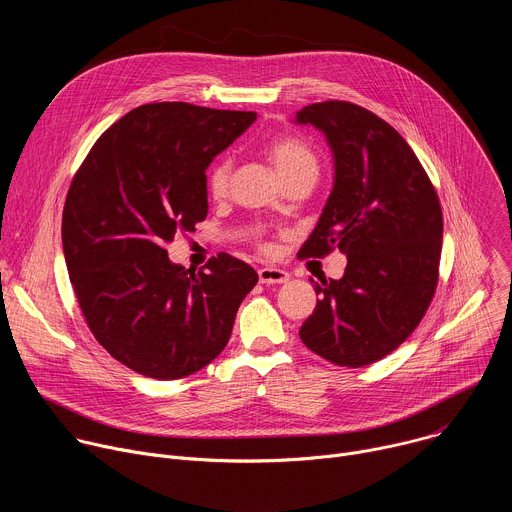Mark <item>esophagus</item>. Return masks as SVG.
I'll use <instances>...</instances> for the list:
<instances>
[{
	"label": "esophagus",
	"instance_id": "1",
	"mask_svg": "<svg viewBox=\"0 0 512 512\" xmlns=\"http://www.w3.org/2000/svg\"><path fill=\"white\" fill-rule=\"evenodd\" d=\"M257 273L261 283H285L289 279V273L277 267H261Z\"/></svg>",
	"mask_w": 512,
	"mask_h": 512
}]
</instances>
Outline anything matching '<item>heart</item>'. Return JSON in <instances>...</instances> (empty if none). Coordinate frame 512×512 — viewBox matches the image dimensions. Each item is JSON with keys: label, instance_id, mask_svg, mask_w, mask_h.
<instances>
[{"label": "heart", "instance_id": "b5f03b06", "mask_svg": "<svg viewBox=\"0 0 512 512\" xmlns=\"http://www.w3.org/2000/svg\"><path fill=\"white\" fill-rule=\"evenodd\" d=\"M265 154L269 162L279 172L281 180L306 172L316 170L318 172V158L312 152L310 145L294 135H275L267 141ZM231 170L233 164L229 158H218L206 172V190L212 198H223L229 190L231 182ZM263 247V245H261ZM265 249V247H263Z\"/></svg>", "mask_w": 512, "mask_h": 512}]
</instances>
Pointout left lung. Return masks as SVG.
<instances>
[{"instance_id": "left-lung-1", "label": "left lung", "mask_w": 512, "mask_h": 512, "mask_svg": "<svg viewBox=\"0 0 512 512\" xmlns=\"http://www.w3.org/2000/svg\"><path fill=\"white\" fill-rule=\"evenodd\" d=\"M296 117L324 131L336 162L332 194L300 255L348 257L342 279H310L320 300L300 338L338 367H367L407 340L433 300L440 198L409 143L373 111L324 101Z\"/></svg>"}]
</instances>
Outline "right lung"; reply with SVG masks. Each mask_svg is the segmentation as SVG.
Returning a JSON list of instances; mask_svg holds the SVG:
<instances>
[{
	"instance_id": "obj_1",
	"label": "right lung",
	"mask_w": 512,
	"mask_h": 512,
	"mask_svg": "<svg viewBox=\"0 0 512 512\" xmlns=\"http://www.w3.org/2000/svg\"><path fill=\"white\" fill-rule=\"evenodd\" d=\"M255 117L141 105L95 141L70 182L62 249L79 308L97 342L143 377L172 381L204 369L227 346L259 279L229 253L192 271L170 263L166 249L204 221L206 168Z\"/></svg>"
}]
</instances>
